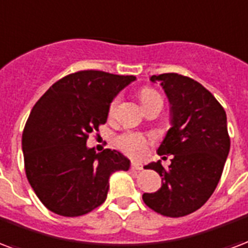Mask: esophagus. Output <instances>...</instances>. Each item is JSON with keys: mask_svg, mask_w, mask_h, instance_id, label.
<instances>
[{"mask_svg": "<svg viewBox=\"0 0 248 248\" xmlns=\"http://www.w3.org/2000/svg\"><path fill=\"white\" fill-rule=\"evenodd\" d=\"M131 170H142V164H140V163H137V161H134L133 164H131Z\"/></svg>", "mask_w": 248, "mask_h": 248, "instance_id": "34e87169", "label": "esophagus"}]
</instances>
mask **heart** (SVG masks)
<instances>
[{
  "mask_svg": "<svg viewBox=\"0 0 248 248\" xmlns=\"http://www.w3.org/2000/svg\"><path fill=\"white\" fill-rule=\"evenodd\" d=\"M157 96H159V94H157L155 91H152V89H144V91L142 92V94H140V97H142V102ZM117 106H118V98H115V100L110 104V115L114 114ZM117 143H118L119 147L122 148L124 152H127L129 155H131V156H143V155L146 154V151H147V140H146L144 137L139 135V134H124V135H121V137L117 139Z\"/></svg>",
  "mask_w": 248,
  "mask_h": 248,
  "instance_id": "b5f03b06",
  "label": "heart"
}]
</instances>
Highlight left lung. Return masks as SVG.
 Listing matches in <instances>:
<instances>
[{"label":"left lung","mask_w":248,"mask_h":248,"mask_svg":"<svg viewBox=\"0 0 248 248\" xmlns=\"http://www.w3.org/2000/svg\"><path fill=\"white\" fill-rule=\"evenodd\" d=\"M150 80L160 82L170 102V127L157 154L173 156L168 168L160 160L146 166L160 175L161 188L143 193V201L161 216L184 217L208 201L221 179L230 151L226 113L193 78L163 73Z\"/></svg>","instance_id":"obj_1"}]
</instances>
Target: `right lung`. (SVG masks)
Wrapping results in <instances>:
<instances>
[{
  "label": "right lung",
  "mask_w": 248,
  "mask_h": 248,
  "mask_svg": "<svg viewBox=\"0 0 248 248\" xmlns=\"http://www.w3.org/2000/svg\"><path fill=\"white\" fill-rule=\"evenodd\" d=\"M135 76L80 71L59 80L40 97L22 134L27 180L46 208L78 217L104 203L109 179L130 160L87 146L89 134L108 121L111 101Z\"/></svg>",
  "instance_id": "add662e5"
}]
</instances>
